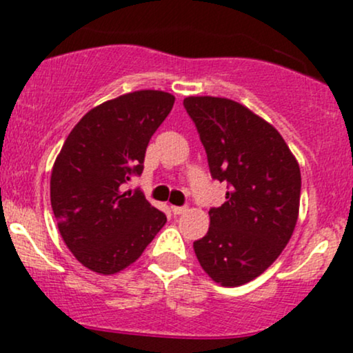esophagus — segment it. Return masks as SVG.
Returning <instances> with one entry per match:
<instances>
[{
	"label": "esophagus",
	"mask_w": 353,
	"mask_h": 353,
	"mask_svg": "<svg viewBox=\"0 0 353 353\" xmlns=\"http://www.w3.org/2000/svg\"><path fill=\"white\" fill-rule=\"evenodd\" d=\"M171 210H172L174 216H181V214H184L185 210H188V208H179V205H172Z\"/></svg>",
	"instance_id": "esophagus-1"
}]
</instances>
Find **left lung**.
<instances>
[{
    "mask_svg": "<svg viewBox=\"0 0 353 353\" xmlns=\"http://www.w3.org/2000/svg\"><path fill=\"white\" fill-rule=\"evenodd\" d=\"M184 108L208 152L210 176L228 182L194 242L205 274L224 287L254 281L289 244L299 219L301 168L272 124L228 98L189 96Z\"/></svg>",
    "mask_w": 353,
    "mask_h": 353,
    "instance_id": "obj_1",
    "label": "left lung"
}]
</instances>
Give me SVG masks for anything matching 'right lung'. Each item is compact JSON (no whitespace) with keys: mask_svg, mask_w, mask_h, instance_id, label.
<instances>
[{"mask_svg":"<svg viewBox=\"0 0 353 353\" xmlns=\"http://www.w3.org/2000/svg\"><path fill=\"white\" fill-rule=\"evenodd\" d=\"M174 101L156 89L109 99L81 117L56 157L52 212L64 244L92 272L131 265L168 221L143 192L121 185L143 172L149 139Z\"/></svg>","mask_w":353,"mask_h":353,"instance_id":"obj_1","label":"right lung"}]
</instances>
